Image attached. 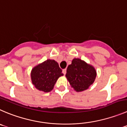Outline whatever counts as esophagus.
I'll return each instance as SVG.
<instances>
[{
  "label": "esophagus",
  "instance_id": "obj_1",
  "mask_svg": "<svg viewBox=\"0 0 127 127\" xmlns=\"http://www.w3.org/2000/svg\"><path fill=\"white\" fill-rule=\"evenodd\" d=\"M62 72H63V73H64V75H65L66 74V72H67V69H63V70H62Z\"/></svg>",
  "mask_w": 127,
  "mask_h": 127
}]
</instances>
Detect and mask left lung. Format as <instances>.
<instances>
[{
	"mask_svg": "<svg viewBox=\"0 0 127 127\" xmlns=\"http://www.w3.org/2000/svg\"><path fill=\"white\" fill-rule=\"evenodd\" d=\"M96 76L94 67L80 59H73L68 66L65 77L76 92L87 90L94 84Z\"/></svg>",
	"mask_w": 127,
	"mask_h": 127,
	"instance_id": "1",
	"label": "left lung"
}]
</instances>
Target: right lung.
Segmentation results:
<instances>
[{"mask_svg":"<svg viewBox=\"0 0 127 127\" xmlns=\"http://www.w3.org/2000/svg\"><path fill=\"white\" fill-rule=\"evenodd\" d=\"M62 75V70L58 63L50 59L35 66L31 73L32 84L37 90L43 92L52 91L58 78Z\"/></svg>","mask_w":127,"mask_h":127,"instance_id":"right-lung-1","label":"right lung"}]
</instances>
